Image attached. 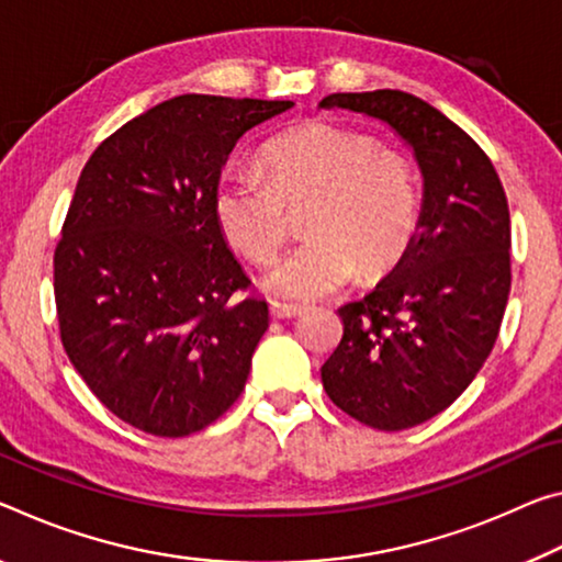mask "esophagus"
Segmentation results:
<instances>
[{"mask_svg":"<svg viewBox=\"0 0 562 562\" xmlns=\"http://www.w3.org/2000/svg\"><path fill=\"white\" fill-rule=\"evenodd\" d=\"M302 313H305V305H292V302H270V315L278 319L300 317Z\"/></svg>","mask_w":562,"mask_h":562,"instance_id":"obj_1","label":"esophagus"}]
</instances>
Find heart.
I'll list each match as a JSON object with an SVG mask.
<instances>
[{"mask_svg":"<svg viewBox=\"0 0 562 562\" xmlns=\"http://www.w3.org/2000/svg\"><path fill=\"white\" fill-rule=\"evenodd\" d=\"M260 159L267 177L225 169L212 207L227 243L262 265L290 233V207L310 204V237L262 278L270 295L327 297L358 270L378 278L403 260L420 217V192L413 167L395 149L362 130L313 120L274 135Z\"/></svg>","mask_w":562,"mask_h":562,"instance_id":"b5f03b06","label":"heart"}]
</instances>
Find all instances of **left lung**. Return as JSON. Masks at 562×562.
Instances as JSON below:
<instances>
[{"instance_id":"left-lung-1","label":"left lung","mask_w":562,"mask_h":562,"mask_svg":"<svg viewBox=\"0 0 562 562\" xmlns=\"http://www.w3.org/2000/svg\"><path fill=\"white\" fill-rule=\"evenodd\" d=\"M319 106L390 124L423 172L417 235L370 295L337 310L342 340L323 364L342 413L405 430L456 403L497 340L510 295L507 198L477 142L420 97L337 92Z\"/></svg>"}]
</instances>
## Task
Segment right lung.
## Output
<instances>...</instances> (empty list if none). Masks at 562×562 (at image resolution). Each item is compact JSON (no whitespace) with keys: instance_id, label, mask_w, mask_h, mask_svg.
Returning a JSON list of instances; mask_svg holds the SVG:
<instances>
[{"instance_id":"1","label":"right lung","mask_w":562,"mask_h":562,"mask_svg":"<svg viewBox=\"0 0 562 562\" xmlns=\"http://www.w3.org/2000/svg\"><path fill=\"white\" fill-rule=\"evenodd\" d=\"M288 100L182 94L106 137L79 175L55 249L59 337L97 400L184 438L245 390L267 302L215 220L227 155Z\"/></svg>"}]
</instances>
